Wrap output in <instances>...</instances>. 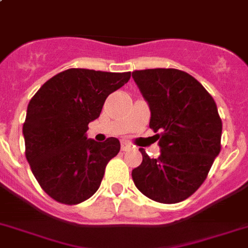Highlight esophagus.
<instances>
[{
  "label": "esophagus",
  "mask_w": 248,
  "mask_h": 248,
  "mask_svg": "<svg viewBox=\"0 0 248 248\" xmlns=\"http://www.w3.org/2000/svg\"><path fill=\"white\" fill-rule=\"evenodd\" d=\"M121 149H122V151H128V149H131V145L127 144V143H124V141H122V144H121Z\"/></svg>",
  "instance_id": "34e87169"
}]
</instances>
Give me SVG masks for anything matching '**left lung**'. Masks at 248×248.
<instances>
[{"label": "left lung", "mask_w": 248, "mask_h": 248, "mask_svg": "<svg viewBox=\"0 0 248 248\" xmlns=\"http://www.w3.org/2000/svg\"><path fill=\"white\" fill-rule=\"evenodd\" d=\"M151 109L149 127L161 147L157 158L139 151L143 161L132 170L138 190L164 204L191 196L207 178L221 151L222 122L208 91L177 69L132 71Z\"/></svg>", "instance_id": "left-lung-1"}]
</instances>
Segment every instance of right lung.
<instances>
[{
	"label": "right lung",
	"instance_id": "add662e5",
	"mask_svg": "<svg viewBox=\"0 0 248 248\" xmlns=\"http://www.w3.org/2000/svg\"><path fill=\"white\" fill-rule=\"evenodd\" d=\"M131 73L69 69L45 82L30 100L23 124L26 158L40 187L53 200L74 205L93 195L105 168L120 152L117 138L87 139L111 92Z\"/></svg>",
	"mask_w": 248,
	"mask_h": 248
}]
</instances>
